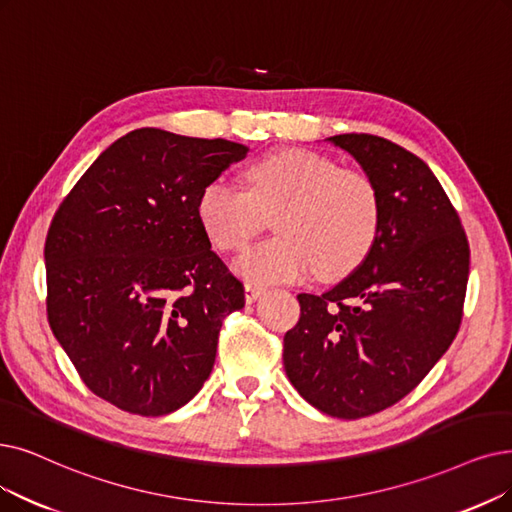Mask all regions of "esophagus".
<instances>
[{"instance_id": "obj_1", "label": "esophagus", "mask_w": 512, "mask_h": 512, "mask_svg": "<svg viewBox=\"0 0 512 512\" xmlns=\"http://www.w3.org/2000/svg\"><path fill=\"white\" fill-rule=\"evenodd\" d=\"M243 290H245V302H248V304L256 302L262 296V292H264L260 285H256V283H245Z\"/></svg>"}]
</instances>
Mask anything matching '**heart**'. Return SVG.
I'll use <instances>...</instances> for the list:
<instances>
[{"instance_id": "b5f03b06", "label": "heart", "mask_w": 512, "mask_h": 512, "mask_svg": "<svg viewBox=\"0 0 512 512\" xmlns=\"http://www.w3.org/2000/svg\"><path fill=\"white\" fill-rule=\"evenodd\" d=\"M248 191L216 178L201 189L197 218L214 248L239 250L267 216L275 239L243 250L233 269L250 283L300 281L313 269L321 279L353 271L380 231L378 189L359 170L315 151L283 149L245 168Z\"/></svg>"}]
</instances>
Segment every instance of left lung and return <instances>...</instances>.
Here are the masks:
<instances>
[{"label":"left lung","mask_w":512,"mask_h":512,"mask_svg":"<svg viewBox=\"0 0 512 512\" xmlns=\"http://www.w3.org/2000/svg\"><path fill=\"white\" fill-rule=\"evenodd\" d=\"M325 142L349 153L378 189L374 248L323 294H298L283 367L319 412L357 420L395 405L445 355L462 321L470 250L437 176L372 134Z\"/></svg>","instance_id":"left-lung-1"}]
</instances>
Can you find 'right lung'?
Wrapping results in <instances>:
<instances>
[{
  "mask_svg": "<svg viewBox=\"0 0 512 512\" xmlns=\"http://www.w3.org/2000/svg\"><path fill=\"white\" fill-rule=\"evenodd\" d=\"M250 149L140 128L102 151L46 237L48 321L94 395L166 416L210 378L243 285L212 252L197 199Z\"/></svg>",
  "mask_w": 512,
  "mask_h": 512,
  "instance_id": "right-lung-1",
  "label": "right lung"
}]
</instances>
